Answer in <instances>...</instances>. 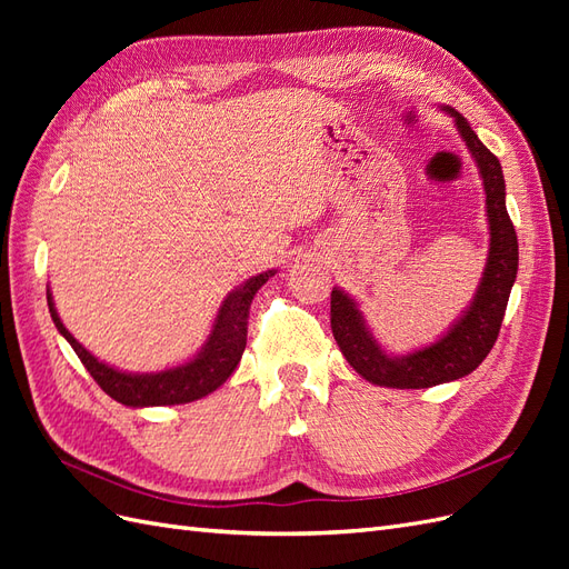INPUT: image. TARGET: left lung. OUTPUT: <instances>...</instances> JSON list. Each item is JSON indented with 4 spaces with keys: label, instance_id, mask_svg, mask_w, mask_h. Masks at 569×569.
Here are the masks:
<instances>
[{
    "label": "left lung",
    "instance_id": "left-lung-1",
    "mask_svg": "<svg viewBox=\"0 0 569 569\" xmlns=\"http://www.w3.org/2000/svg\"><path fill=\"white\" fill-rule=\"evenodd\" d=\"M443 111L456 120V128L465 147L470 149L479 168L481 184H485L489 220L487 266L470 308L460 316V320H456L451 330L439 341L406 356H389L370 335L363 313L358 311V303L349 295H343L339 287L332 289L330 320L339 349L360 377L380 387L427 389L460 380V377L479 368L498 339L510 289L518 278V234H515L506 209V180L501 163L479 142L468 120L456 109L443 107Z\"/></svg>",
    "mask_w": 569,
    "mask_h": 569
}]
</instances>
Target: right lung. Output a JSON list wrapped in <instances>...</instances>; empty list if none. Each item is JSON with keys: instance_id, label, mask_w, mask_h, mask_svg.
Returning <instances> with one entry per match:
<instances>
[{"instance_id": "1", "label": "right lung", "mask_w": 569, "mask_h": 569, "mask_svg": "<svg viewBox=\"0 0 569 569\" xmlns=\"http://www.w3.org/2000/svg\"><path fill=\"white\" fill-rule=\"evenodd\" d=\"M274 272L278 270H266L232 289L218 308L213 330L209 339H206L201 351L192 360H187V363L161 372H123L101 363L99 358H94L71 332L66 330L49 289L47 303L57 330L66 337L68 343H71L73 351L82 360V366L94 377V382L104 389L113 401L132 408L176 406L197 401L201 396H209L234 372L247 347V322L251 299Z\"/></svg>"}]
</instances>
